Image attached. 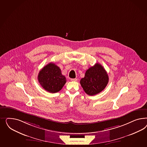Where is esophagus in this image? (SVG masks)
<instances>
[{"instance_id": "esophagus-1", "label": "esophagus", "mask_w": 147, "mask_h": 147, "mask_svg": "<svg viewBox=\"0 0 147 147\" xmlns=\"http://www.w3.org/2000/svg\"><path fill=\"white\" fill-rule=\"evenodd\" d=\"M71 80L72 81H76L78 80V79H71Z\"/></svg>"}]
</instances>
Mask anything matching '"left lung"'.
I'll use <instances>...</instances> for the list:
<instances>
[{
  "label": "left lung",
  "instance_id": "8db88e82",
  "mask_svg": "<svg viewBox=\"0 0 147 147\" xmlns=\"http://www.w3.org/2000/svg\"><path fill=\"white\" fill-rule=\"evenodd\" d=\"M108 81L107 71L101 65L96 63L86 71L85 77L80 80V84L86 93L92 96L102 92Z\"/></svg>",
  "mask_w": 147,
  "mask_h": 147
}]
</instances>
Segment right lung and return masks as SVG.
<instances>
[{
    "mask_svg": "<svg viewBox=\"0 0 147 147\" xmlns=\"http://www.w3.org/2000/svg\"><path fill=\"white\" fill-rule=\"evenodd\" d=\"M38 79L41 87L52 93L59 92L66 82V79L62 75L60 68L52 62L40 70Z\"/></svg>",
    "mask_w": 147,
    "mask_h": 147,
    "instance_id": "obj_1",
    "label": "right lung"
}]
</instances>
